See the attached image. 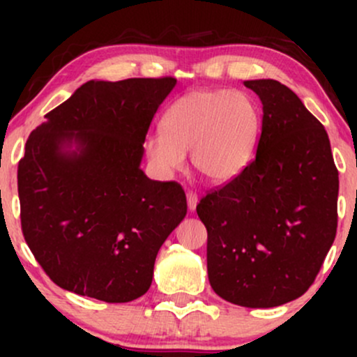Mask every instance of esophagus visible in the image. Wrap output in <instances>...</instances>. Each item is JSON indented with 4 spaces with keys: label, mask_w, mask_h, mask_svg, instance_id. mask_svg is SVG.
Here are the masks:
<instances>
[{
    "label": "esophagus",
    "mask_w": 357,
    "mask_h": 357,
    "mask_svg": "<svg viewBox=\"0 0 357 357\" xmlns=\"http://www.w3.org/2000/svg\"><path fill=\"white\" fill-rule=\"evenodd\" d=\"M186 199H188V208L192 211L196 208V204H198V195H196L195 191H188Z\"/></svg>",
    "instance_id": "esophagus-1"
}]
</instances>
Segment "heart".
Here are the masks:
<instances>
[{"label": "heart", "mask_w": 357, "mask_h": 357, "mask_svg": "<svg viewBox=\"0 0 357 357\" xmlns=\"http://www.w3.org/2000/svg\"><path fill=\"white\" fill-rule=\"evenodd\" d=\"M162 132L144 141L147 159L161 174L191 165L211 183L236 178L252 161L261 130L260 110L247 93L225 89L195 90L169 105Z\"/></svg>", "instance_id": "heart-1"}]
</instances>
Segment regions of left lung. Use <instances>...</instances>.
<instances>
[{
	"label": "left lung",
	"instance_id": "obj_1",
	"mask_svg": "<svg viewBox=\"0 0 357 357\" xmlns=\"http://www.w3.org/2000/svg\"><path fill=\"white\" fill-rule=\"evenodd\" d=\"M243 84L264 105L257 155L196 211L213 290L267 309L314 284L337 230L339 173L326 129L292 90L272 79Z\"/></svg>",
	"mask_w": 357,
	"mask_h": 357
}]
</instances>
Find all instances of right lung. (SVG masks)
<instances>
[{"mask_svg": "<svg viewBox=\"0 0 357 357\" xmlns=\"http://www.w3.org/2000/svg\"><path fill=\"white\" fill-rule=\"evenodd\" d=\"M174 85L173 77L90 80L28 137L18 165L22 231L61 289L110 304L149 290L155 255L188 210L181 184L139 167Z\"/></svg>", "mask_w": 357, "mask_h": 357, "instance_id": "add662e5", "label": "right lung"}]
</instances>
